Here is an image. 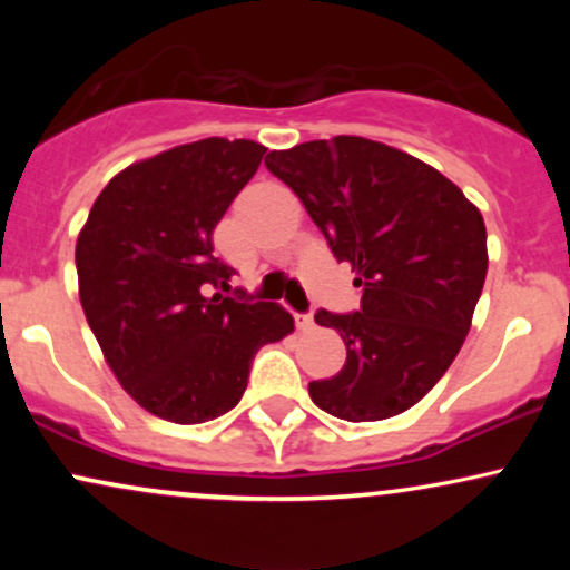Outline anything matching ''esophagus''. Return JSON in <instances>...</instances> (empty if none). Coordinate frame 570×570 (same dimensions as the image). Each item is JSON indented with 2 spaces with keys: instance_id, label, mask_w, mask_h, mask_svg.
<instances>
[{
  "instance_id": "esophagus-1",
  "label": "esophagus",
  "mask_w": 570,
  "mask_h": 570,
  "mask_svg": "<svg viewBox=\"0 0 570 570\" xmlns=\"http://www.w3.org/2000/svg\"><path fill=\"white\" fill-rule=\"evenodd\" d=\"M297 330L299 332H311L313 330V316H307V313H305V316H297Z\"/></svg>"
}]
</instances>
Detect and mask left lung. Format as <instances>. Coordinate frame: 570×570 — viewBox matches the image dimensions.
<instances>
[{
	"instance_id": "1",
	"label": "left lung",
	"mask_w": 570,
	"mask_h": 570,
	"mask_svg": "<svg viewBox=\"0 0 570 570\" xmlns=\"http://www.w3.org/2000/svg\"><path fill=\"white\" fill-rule=\"evenodd\" d=\"M267 171L303 200L362 286V311H318L343 337L345 367L307 385L330 415L385 421L448 372L469 335L488 273L480 208L429 163L364 136L273 149Z\"/></svg>"
}]
</instances>
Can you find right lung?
Instances as JSON below:
<instances>
[{
  "mask_svg": "<svg viewBox=\"0 0 570 570\" xmlns=\"http://www.w3.org/2000/svg\"><path fill=\"white\" fill-rule=\"evenodd\" d=\"M265 147L200 139L134 163L101 189L77 235V284L117 383L171 423H206L244 396L252 358L294 332L276 303L222 297L233 267L212 235Z\"/></svg>",
  "mask_w": 570,
  "mask_h": 570,
  "instance_id": "1",
  "label": "right lung"
}]
</instances>
